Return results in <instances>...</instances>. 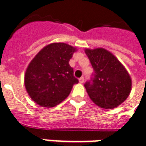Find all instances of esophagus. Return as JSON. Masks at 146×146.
<instances>
[{
  "instance_id": "34e87169",
  "label": "esophagus",
  "mask_w": 146,
  "mask_h": 146,
  "mask_svg": "<svg viewBox=\"0 0 146 146\" xmlns=\"http://www.w3.org/2000/svg\"><path fill=\"white\" fill-rule=\"evenodd\" d=\"M79 81H80V83H84V77H83V76H82V77L80 78V79H79Z\"/></svg>"
}]
</instances>
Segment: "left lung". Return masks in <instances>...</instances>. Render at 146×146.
I'll return each mask as SVG.
<instances>
[{
	"label": "left lung",
	"instance_id": "1",
	"mask_svg": "<svg viewBox=\"0 0 146 146\" xmlns=\"http://www.w3.org/2000/svg\"><path fill=\"white\" fill-rule=\"evenodd\" d=\"M85 52L93 69L90 80L84 84L88 95L103 109L117 107L129 95V74L115 56L105 49H86Z\"/></svg>",
	"mask_w": 146,
	"mask_h": 146
}]
</instances>
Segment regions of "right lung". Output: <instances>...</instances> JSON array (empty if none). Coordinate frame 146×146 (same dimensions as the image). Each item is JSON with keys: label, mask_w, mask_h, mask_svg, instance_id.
Instances as JSON below:
<instances>
[{"label": "right lung", "mask_w": 146, "mask_h": 146, "mask_svg": "<svg viewBox=\"0 0 146 146\" xmlns=\"http://www.w3.org/2000/svg\"><path fill=\"white\" fill-rule=\"evenodd\" d=\"M76 48L53 43L43 48L27 69L24 83L29 96L38 105L53 107L67 97L79 83L69 62Z\"/></svg>", "instance_id": "add662e5"}]
</instances>
